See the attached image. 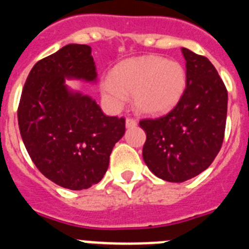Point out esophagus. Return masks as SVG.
I'll list each match as a JSON object with an SVG mask.
<instances>
[{"label": "esophagus", "mask_w": 249, "mask_h": 249, "mask_svg": "<svg viewBox=\"0 0 249 249\" xmlns=\"http://www.w3.org/2000/svg\"><path fill=\"white\" fill-rule=\"evenodd\" d=\"M137 125V120L134 118H127L126 119V127H134Z\"/></svg>", "instance_id": "1"}]
</instances>
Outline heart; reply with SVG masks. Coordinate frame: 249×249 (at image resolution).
<instances>
[{
	"label": "heart",
	"instance_id": "obj_1",
	"mask_svg": "<svg viewBox=\"0 0 249 249\" xmlns=\"http://www.w3.org/2000/svg\"><path fill=\"white\" fill-rule=\"evenodd\" d=\"M187 88V73L179 62L158 56L123 61L101 83L104 98L114 107H122L126 94L145 114H160L174 107Z\"/></svg>",
	"mask_w": 249,
	"mask_h": 249
}]
</instances>
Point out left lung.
<instances>
[{"label": "left lung", "instance_id": "left-lung-1", "mask_svg": "<svg viewBox=\"0 0 249 249\" xmlns=\"http://www.w3.org/2000/svg\"><path fill=\"white\" fill-rule=\"evenodd\" d=\"M187 88L168 114L142 119L146 140L142 158L155 176L181 183L204 172L224 139L228 92L218 71L205 56L181 49Z\"/></svg>", "mask_w": 249, "mask_h": 249}]
</instances>
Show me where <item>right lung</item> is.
I'll return each mask as SVG.
<instances>
[{
	"label": "right lung",
	"mask_w": 249,
	"mask_h": 249,
	"mask_svg": "<svg viewBox=\"0 0 249 249\" xmlns=\"http://www.w3.org/2000/svg\"><path fill=\"white\" fill-rule=\"evenodd\" d=\"M65 77L96 79L91 47L66 45L35 64L17 109L18 126L30 158L47 179L88 189L107 173L125 118L107 116L90 96L69 91Z\"/></svg>",
	"instance_id": "add662e5"
}]
</instances>
